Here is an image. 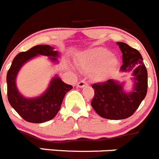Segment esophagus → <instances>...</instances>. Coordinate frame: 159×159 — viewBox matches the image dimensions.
<instances>
[{
    "label": "esophagus",
    "instance_id": "34e87169",
    "mask_svg": "<svg viewBox=\"0 0 159 159\" xmlns=\"http://www.w3.org/2000/svg\"><path fill=\"white\" fill-rule=\"evenodd\" d=\"M86 85H88V83L87 82H85V81H78V84H77V86L79 88H83L85 87V86H86Z\"/></svg>",
    "mask_w": 159,
    "mask_h": 159
}]
</instances>
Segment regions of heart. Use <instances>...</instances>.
<instances>
[{"label": "heart", "mask_w": 159, "mask_h": 159, "mask_svg": "<svg viewBox=\"0 0 159 159\" xmlns=\"http://www.w3.org/2000/svg\"><path fill=\"white\" fill-rule=\"evenodd\" d=\"M81 69L85 72H92L91 77L97 81H102L108 76L118 65V60L111 55L108 49H95L88 51L79 60Z\"/></svg>", "instance_id": "b5f03b06"}]
</instances>
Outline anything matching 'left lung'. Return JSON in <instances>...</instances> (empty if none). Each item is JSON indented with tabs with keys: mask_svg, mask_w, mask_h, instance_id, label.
Segmentation results:
<instances>
[{
	"mask_svg": "<svg viewBox=\"0 0 159 159\" xmlns=\"http://www.w3.org/2000/svg\"><path fill=\"white\" fill-rule=\"evenodd\" d=\"M122 53L120 70L133 71L134 89L125 92L123 84L113 79L92 85L94 89L91 106L97 114L106 119H125L136 111L147 93V70L143 57L136 49L124 42H117Z\"/></svg>",
	"mask_w": 159,
	"mask_h": 159,
	"instance_id": "left-lung-1",
	"label": "left lung"
}]
</instances>
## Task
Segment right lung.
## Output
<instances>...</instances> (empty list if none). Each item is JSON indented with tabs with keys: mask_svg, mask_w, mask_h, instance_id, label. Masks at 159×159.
<instances>
[{
	"mask_svg": "<svg viewBox=\"0 0 159 159\" xmlns=\"http://www.w3.org/2000/svg\"><path fill=\"white\" fill-rule=\"evenodd\" d=\"M38 55L49 57L53 61H56L57 60L56 57H58L59 53L50 45L34 46L28 51L21 52L15 57L6 77L7 94L9 104L22 118L32 123H41L53 119L60 110L66 93L73 89L71 85H67L58 76H55L51 80L48 89L40 97L26 98L22 96L16 88V75L26 61Z\"/></svg>",
	"mask_w": 159,
	"mask_h": 159,
	"instance_id": "right-lung-1",
	"label": "right lung"
}]
</instances>
